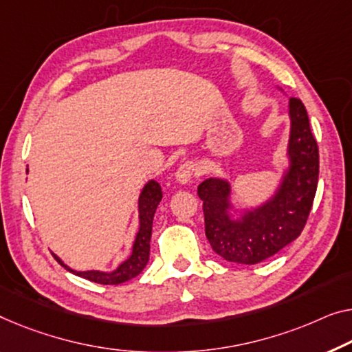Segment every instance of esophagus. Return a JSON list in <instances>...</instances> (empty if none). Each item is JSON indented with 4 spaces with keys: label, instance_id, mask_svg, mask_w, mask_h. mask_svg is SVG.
I'll list each match as a JSON object with an SVG mask.
<instances>
[{
    "label": "esophagus",
    "instance_id": "obj_1",
    "mask_svg": "<svg viewBox=\"0 0 352 352\" xmlns=\"http://www.w3.org/2000/svg\"><path fill=\"white\" fill-rule=\"evenodd\" d=\"M199 174L197 172V166L194 164L192 161H185L183 164L178 167L177 172H175V178L178 183H182V185H186V183H190L194 177Z\"/></svg>",
    "mask_w": 352,
    "mask_h": 352
}]
</instances>
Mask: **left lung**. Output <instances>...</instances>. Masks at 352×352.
<instances>
[{"label":"left lung","instance_id":"obj_1","mask_svg":"<svg viewBox=\"0 0 352 352\" xmlns=\"http://www.w3.org/2000/svg\"><path fill=\"white\" fill-rule=\"evenodd\" d=\"M289 167L269 201L234 219L229 213L232 204L228 180L212 177L197 186L207 240L223 259L258 264L294 242L305 228L318 188L319 151L300 99H289Z\"/></svg>","mask_w":352,"mask_h":352}]
</instances>
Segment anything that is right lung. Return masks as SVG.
<instances>
[{
    "instance_id": "add662e5",
    "label": "right lung",
    "mask_w": 352,
    "mask_h": 352,
    "mask_svg": "<svg viewBox=\"0 0 352 352\" xmlns=\"http://www.w3.org/2000/svg\"><path fill=\"white\" fill-rule=\"evenodd\" d=\"M162 199V191L158 182L150 180L144 186L142 192L139 196V230L135 234V240L133 245V253L128 259L122 262L113 272H99V270H87L77 272L67 267L58 256L54 254V258L65 267L67 272L77 276L85 278L99 285H122V283L138 276L145 269L146 262L150 258V240H151V226H153V217L158 204Z\"/></svg>"
}]
</instances>
